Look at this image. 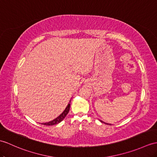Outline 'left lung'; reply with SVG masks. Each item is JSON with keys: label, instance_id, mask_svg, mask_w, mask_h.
I'll return each mask as SVG.
<instances>
[{"label": "left lung", "instance_id": "left-lung-1", "mask_svg": "<svg viewBox=\"0 0 157 157\" xmlns=\"http://www.w3.org/2000/svg\"><path fill=\"white\" fill-rule=\"evenodd\" d=\"M100 121H101V120H100ZM101 122H103V123H105V122H102V121H101ZM105 124H107V123H105Z\"/></svg>", "mask_w": 157, "mask_h": 157}]
</instances>
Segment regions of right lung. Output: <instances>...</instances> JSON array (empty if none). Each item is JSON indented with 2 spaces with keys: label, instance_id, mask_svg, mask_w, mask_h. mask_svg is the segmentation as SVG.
<instances>
[{
  "label": "right lung",
  "instance_id": "add662e5",
  "mask_svg": "<svg viewBox=\"0 0 157 157\" xmlns=\"http://www.w3.org/2000/svg\"><path fill=\"white\" fill-rule=\"evenodd\" d=\"M71 103V101H70V103L68 104L67 106L66 107V108L65 109V110L63 112V113L61 115H59V116H58L57 118H56V119H54L53 120H52V121H50L49 122H47V123H43L42 124H44V125H46V126H52V125H54V124H57L59 123L60 122H61L62 120H63L65 116H67V114H68L69 111H70V104Z\"/></svg>",
  "mask_w": 157,
  "mask_h": 157
}]
</instances>
